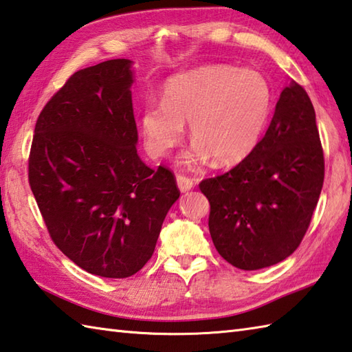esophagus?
I'll return each mask as SVG.
<instances>
[{
	"label": "esophagus",
	"instance_id": "1",
	"mask_svg": "<svg viewBox=\"0 0 352 352\" xmlns=\"http://www.w3.org/2000/svg\"><path fill=\"white\" fill-rule=\"evenodd\" d=\"M177 186H178V189H180V192H188L194 188V182H192L189 177L177 175Z\"/></svg>",
	"mask_w": 352,
	"mask_h": 352
}]
</instances>
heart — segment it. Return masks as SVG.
<instances>
[{
	"instance_id": "1",
	"label": "heart",
	"mask_w": 352,
	"mask_h": 352,
	"mask_svg": "<svg viewBox=\"0 0 352 352\" xmlns=\"http://www.w3.org/2000/svg\"><path fill=\"white\" fill-rule=\"evenodd\" d=\"M272 100L267 79L253 70L209 65L174 76L163 87L162 103L143 108L144 146L153 157L168 155L189 122L195 143L178 160L183 168L198 169L210 157L221 166L236 164L258 146Z\"/></svg>"
}]
</instances>
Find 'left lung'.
<instances>
[{
	"label": "left lung",
	"instance_id": "1",
	"mask_svg": "<svg viewBox=\"0 0 352 352\" xmlns=\"http://www.w3.org/2000/svg\"><path fill=\"white\" fill-rule=\"evenodd\" d=\"M325 162L316 113L290 80L263 140L235 168L199 183L218 253L241 270L280 263L298 249L318 206Z\"/></svg>",
	"mask_w": 352,
	"mask_h": 352
}]
</instances>
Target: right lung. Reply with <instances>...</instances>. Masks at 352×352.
Segmentation results:
<instances>
[{
	"mask_svg": "<svg viewBox=\"0 0 352 352\" xmlns=\"http://www.w3.org/2000/svg\"><path fill=\"white\" fill-rule=\"evenodd\" d=\"M133 60L76 72L41 111L29 182L58 249L85 272L122 279L153 256L180 190L137 154Z\"/></svg>",
	"mask_w": 352,
	"mask_h": 352,
	"instance_id": "1",
	"label": "right lung"
}]
</instances>
